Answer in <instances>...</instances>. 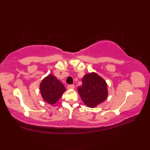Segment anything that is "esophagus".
Here are the masks:
<instances>
[{"label": "esophagus", "mask_w": 150, "mask_h": 150, "mask_svg": "<svg viewBox=\"0 0 150 150\" xmlns=\"http://www.w3.org/2000/svg\"><path fill=\"white\" fill-rule=\"evenodd\" d=\"M75 86L74 85H68V86H67V88L68 89V90H73V89H74Z\"/></svg>", "instance_id": "1"}]
</instances>
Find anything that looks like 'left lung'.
Segmentation results:
<instances>
[{"mask_svg":"<svg viewBox=\"0 0 150 150\" xmlns=\"http://www.w3.org/2000/svg\"><path fill=\"white\" fill-rule=\"evenodd\" d=\"M82 84L77 88L82 101L89 108H95L106 99L108 96V85L97 73L86 74L82 79Z\"/></svg>","mask_w":150,"mask_h":150,"instance_id":"left-lung-1","label":"left lung"}]
</instances>
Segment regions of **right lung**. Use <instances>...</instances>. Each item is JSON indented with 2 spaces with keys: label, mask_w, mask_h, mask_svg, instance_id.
Listing matches in <instances>:
<instances>
[{
  "label": "right lung",
  "mask_w": 150,
  "mask_h": 150,
  "mask_svg": "<svg viewBox=\"0 0 150 150\" xmlns=\"http://www.w3.org/2000/svg\"><path fill=\"white\" fill-rule=\"evenodd\" d=\"M39 88L43 100L51 105L55 104L66 91L64 86L53 74L44 78Z\"/></svg>",
  "instance_id": "right-lung-1"
}]
</instances>
